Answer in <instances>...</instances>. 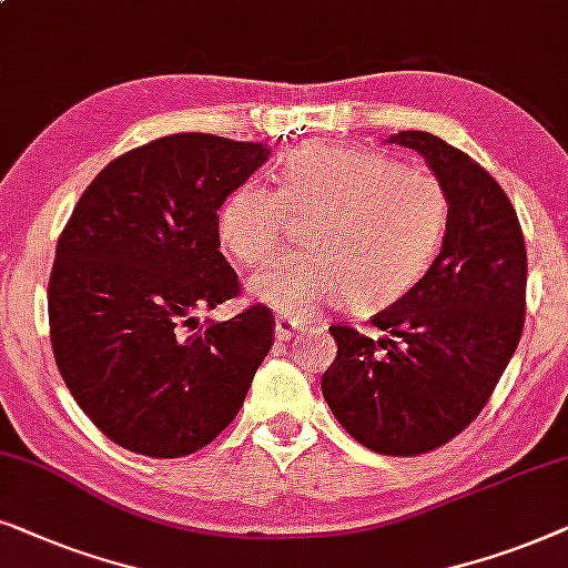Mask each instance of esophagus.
<instances>
[{"label": "esophagus", "mask_w": 568, "mask_h": 568, "mask_svg": "<svg viewBox=\"0 0 568 568\" xmlns=\"http://www.w3.org/2000/svg\"><path fill=\"white\" fill-rule=\"evenodd\" d=\"M306 324L298 322V320H291V316H275V337L277 339H291L296 337L298 332H304Z\"/></svg>", "instance_id": "1"}]
</instances>
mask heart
Wrapping results in <instances>:
<instances>
[{
  "instance_id": "heart-1",
  "label": "heart",
  "mask_w": 568,
  "mask_h": 568,
  "mask_svg": "<svg viewBox=\"0 0 568 568\" xmlns=\"http://www.w3.org/2000/svg\"><path fill=\"white\" fill-rule=\"evenodd\" d=\"M288 213L314 215L308 252L256 272L248 293L298 320L345 293L361 306L403 298L442 246L449 194L430 171L382 153L306 145L285 161L277 192L246 181L225 196L217 244L241 267H256L283 244Z\"/></svg>"
}]
</instances>
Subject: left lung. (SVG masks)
Wrapping results in <instances>:
<instances>
[{
  "label": "left lung",
  "instance_id": "8db88e82",
  "mask_svg": "<svg viewBox=\"0 0 568 568\" xmlns=\"http://www.w3.org/2000/svg\"><path fill=\"white\" fill-rule=\"evenodd\" d=\"M389 142L426 158L449 194V225L426 275L372 316V339L329 327L337 358L322 376L329 410L379 455L438 449L478 418L525 327L527 252L517 213L496 179L428 132Z\"/></svg>",
  "mask_w": 568,
  "mask_h": 568
}]
</instances>
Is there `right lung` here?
<instances>
[{"label": "right lung", "instance_id": "add662e5", "mask_svg": "<svg viewBox=\"0 0 568 568\" xmlns=\"http://www.w3.org/2000/svg\"><path fill=\"white\" fill-rule=\"evenodd\" d=\"M267 158L262 142L169 134L111 161L74 205L49 280L51 347L74 403L119 447L186 457L244 405L272 312L207 324L194 312L241 293L217 210Z\"/></svg>", "mask_w": 568, "mask_h": 568}]
</instances>
